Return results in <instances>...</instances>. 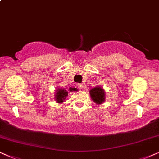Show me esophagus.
<instances>
[{
  "label": "esophagus",
  "mask_w": 159,
  "mask_h": 159,
  "mask_svg": "<svg viewBox=\"0 0 159 159\" xmlns=\"http://www.w3.org/2000/svg\"><path fill=\"white\" fill-rule=\"evenodd\" d=\"M77 87L79 88L80 89H83L84 88V84H77Z\"/></svg>",
  "instance_id": "obj_1"
}]
</instances>
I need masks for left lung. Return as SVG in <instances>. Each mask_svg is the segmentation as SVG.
<instances>
[{"label":"left lung","mask_w":159,"mask_h":159,"mask_svg":"<svg viewBox=\"0 0 159 159\" xmlns=\"http://www.w3.org/2000/svg\"><path fill=\"white\" fill-rule=\"evenodd\" d=\"M91 98L97 105H101L105 101V91L101 86H96L89 90Z\"/></svg>","instance_id":"8db88e82"}]
</instances>
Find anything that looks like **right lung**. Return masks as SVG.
<instances>
[{"label":"right lung","mask_w":159,"mask_h":159,"mask_svg":"<svg viewBox=\"0 0 159 159\" xmlns=\"http://www.w3.org/2000/svg\"><path fill=\"white\" fill-rule=\"evenodd\" d=\"M68 92H78V89L75 87H70L68 91L62 88H58L54 93V99L59 104L65 102L66 97L68 96Z\"/></svg>","instance_id":"right-lung-1"}]
</instances>
